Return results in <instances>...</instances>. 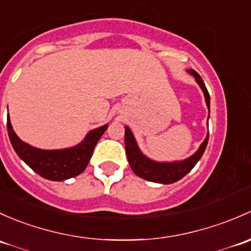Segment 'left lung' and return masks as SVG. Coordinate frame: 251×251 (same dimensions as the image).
Masks as SVG:
<instances>
[{"label": "left lung", "mask_w": 251, "mask_h": 251, "mask_svg": "<svg viewBox=\"0 0 251 251\" xmlns=\"http://www.w3.org/2000/svg\"><path fill=\"white\" fill-rule=\"evenodd\" d=\"M187 72L195 77L198 86L202 88L206 106L209 108V115H210V95H209L208 89H206L205 84H204L202 77L192 69L187 70ZM208 139L209 130L208 134H206V138L204 139V141L200 146V149L196 151V153H193L192 156L183 159V161L170 162V163H168V162H156L150 159L149 157L145 156L143 152L140 151L133 133H131V130L128 126H126L125 146L126 158H128L131 170L141 179L157 183H164V185L165 183H173L182 179L197 164V162L200 161L201 157L203 156L204 151H205V147L208 145Z\"/></svg>", "instance_id": "1"}]
</instances>
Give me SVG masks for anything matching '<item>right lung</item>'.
<instances>
[{
    "label": "right lung",
    "instance_id": "add662e5",
    "mask_svg": "<svg viewBox=\"0 0 251 251\" xmlns=\"http://www.w3.org/2000/svg\"><path fill=\"white\" fill-rule=\"evenodd\" d=\"M107 125L93 129L82 143L63 150H41L24 143L18 138L7 117V130L13 149L18 156L38 175L51 181H64L77 176L87 168L99 139L107 129Z\"/></svg>",
    "mask_w": 251,
    "mask_h": 251
}]
</instances>
